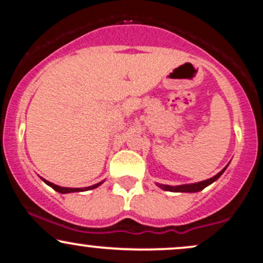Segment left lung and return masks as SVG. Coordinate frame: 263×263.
I'll use <instances>...</instances> for the list:
<instances>
[{"label": "left lung", "instance_id": "1", "mask_svg": "<svg viewBox=\"0 0 263 263\" xmlns=\"http://www.w3.org/2000/svg\"><path fill=\"white\" fill-rule=\"evenodd\" d=\"M228 167V165H226ZM226 167L222 170L221 172H219L216 176H214L210 179L203 180V182H199V183H194V184H184V185H177V186H171V185H164V184H157L159 188H162L163 190H167V192H178V193H195V192H200L203 190L205 186L210 185L211 183L215 182L216 179H219V177L224 173Z\"/></svg>", "mask_w": 263, "mask_h": 263}]
</instances>
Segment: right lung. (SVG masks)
<instances>
[{
	"label": "right lung",
	"instance_id": "1",
	"mask_svg": "<svg viewBox=\"0 0 263 263\" xmlns=\"http://www.w3.org/2000/svg\"><path fill=\"white\" fill-rule=\"evenodd\" d=\"M43 180H44L45 183L48 184V185L52 186V188H53L54 190H57V192H58V193H62V194H66V193H74V192H85V190L95 189V188H98V186L100 185V184L102 183V182H101V183H98V184H93V185H91V186H86V188H65V186L55 185V184L48 182V180H45V179H43Z\"/></svg>",
	"mask_w": 263,
	"mask_h": 263
}]
</instances>
